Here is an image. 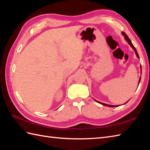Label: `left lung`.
Returning a JSON list of instances; mask_svg holds the SVG:
<instances>
[{"mask_svg":"<svg viewBox=\"0 0 150 150\" xmlns=\"http://www.w3.org/2000/svg\"><path fill=\"white\" fill-rule=\"evenodd\" d=\"M121 33H122V35L124 37V39H125L126 42L129 44V46L132 47L133 50H134V52H135V54H136V55H137V57L138 59H139V55H138V53H137V50H136L135 47H134V46L133 45V44H132V42L131 40H130V39H129V37H128V35H126L125 33L123 32V31H122V32ZM140 67H141V73H142V67H141V65L140 66ZM141 77H140L139 80V83H140V82H141ZM138 86H139V85H138ZM93 99H94V98H93ZM94 100H95V101H96L97 103H99V104H102V105H104V106H108V107H117V106H119V105H115V106H114V105H110V104H105V103H101V102L96 100L95 99H94ZM128 101H127L126 103H124V104H126L127 103H128Z\"/></svg>","mask_w":150,"mask_h":150,"instance_id":"1","label":"left lung"}]
</instances>
